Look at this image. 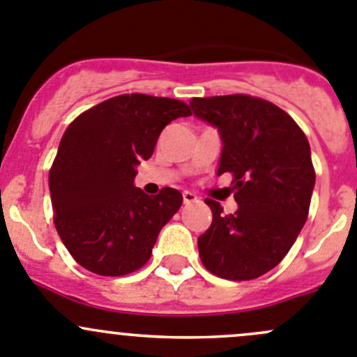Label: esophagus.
Returning a JSON list of instances; mask_svg holds the SVG:
<instances>
[{
    "label": "esophagus",
    "mask_w": 357,
    "mask_h": 357,
    "mask_svg": "<svg viewBox=\"0 0 357 357\" xmlns=\"http://www.w3.org/2000/svg\"><path fill=\"white\" fill-rule=\"evenodd\" d=\"M197 200H199V197H197L195 193L183 192V202L185 204H193V202H197Z\"/></svg>",
    "instance_id": "esophagus-1"
}]
</instances>
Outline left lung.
<instances>
[{
    "label": "left lung",
    "instance_id": "left-lung-1",
    "mask_svg": "<svg viewBox=\"0 0 357 357\" xmlns=\"http://www.w3.org/2000/svg\"><path fill=\"white\" fill-rule=\"evenodd\" d=\"M193 115L220 132L218 176L234 174L238 209L223 214L207 199L213 223L199 237V255L214 275L249 281L288 255L307 221L316 172L305 134L263 99L244 94L195 98Z\"/></svg>",
    "mask_w": 357,
    "mask_h": 357
}]
</instances>
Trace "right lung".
Masks as SVG:
<instances>
[{
	"mask_svg": "<svg viewBox=\"0 0 357 357\" xmlns=\"http://www.w3.org/2000/svg\"><path fill=\"white\" fill-rule=\"evenodd\" d=\"M190 106L146 94L112 98L69 123L48 174L54 223L78 265L98 275H127L150 259L183 195H146L134 178L153 155L162 129Z\"/></svg>",
	"mask_w": 357,
	"mask_h": 357,
	"instance_id": "obj_1",
	"label": "right lung"
}]
</instances>
